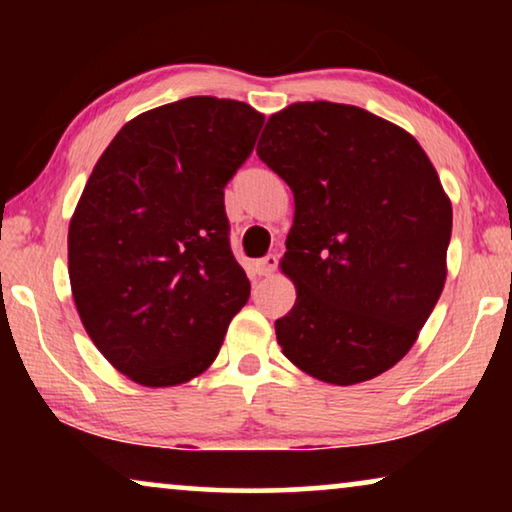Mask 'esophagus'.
<instances>
[{"instance_id":"34e87169","label":"esophagus","mask_w":512,"mask_h":512,"mask_svg":"<svg viewBox=\"0 0 512 512\" xmlns=\"http://www.w3.org/2000/svg\"><path fill=\"white\" fill-rule=\"evenodd\" d=\"M277 270V256H265L254 263V272L261 277H270Z\"/></svg>"}]
</instances>
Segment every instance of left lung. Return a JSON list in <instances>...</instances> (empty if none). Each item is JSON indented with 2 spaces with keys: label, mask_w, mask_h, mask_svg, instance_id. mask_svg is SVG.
Segmentation results:
<instances>
[{
  "label": "left lung",
  "mask_w": 512,
  "mask_h": 512,
  "mask_svg": "<svg viewBox=\"0 0 512 512\" xmlns=\"http://www.w3.org/2000/svg\"><path fill=\"white\" fill-rule=\"evenodd\" d=\"M258 158L293 191L279 268L296 303L275 321L282 354L349 387L396 366L447 277L452 202L408 130L361 107L296 102L265 123Z\"/></svg>",
  "instance_id": "8db88e82"
}]
</instances>
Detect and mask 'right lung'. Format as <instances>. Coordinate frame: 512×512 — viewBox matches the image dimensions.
Wrapping results in <instances>:
<instances>
[{"instance_id":"obj_1","label":"right lung","mask_w":512,"mask_h":512,"mask_svg":"<svg viewBox=\"0 0 512 512\" xmlns=\"http://www.w3.org/2000/svg\"><path fill=\"white\" fill-rule=\"evenodd\" d=\"M263 121L237 100L163 104L125 123L86 181L67 235L76 312L104 359L142 387L205 373L247 305L223 188Z\"/></svg>"}]
</instances>
